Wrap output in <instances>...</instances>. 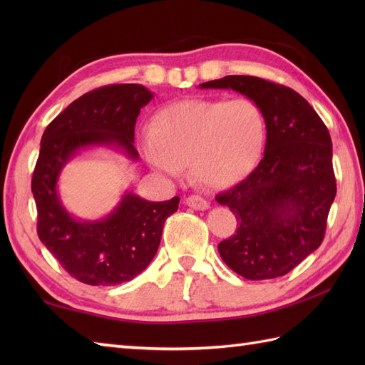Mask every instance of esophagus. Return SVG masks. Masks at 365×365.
I'll return each instance as SVG.
<instances>
[{
  "label": "esophagus",
  "instance_id": "obj_1",
  "mask_svg": "<svg viewBox=\"0 0 365 365\" xmlns=\"http://www.w3.org/2000/svg\"><path fill=\"white\" fill-rule=\"evenodd\" d=\"M185 204L191 208H195V210H207V208L210 207L207 200L200 196H188L185 199Z\"/></svg>",
  "mask_w": 365,
  "mask_h": 365
}]
</instances>
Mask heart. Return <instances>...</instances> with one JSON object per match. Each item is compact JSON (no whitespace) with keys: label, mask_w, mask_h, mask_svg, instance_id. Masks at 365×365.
<instances>
[{"label":"heart","mask_w":365,"mask_h":365,"mask_svg":"<svg viewBox=\"0 0 365 365\" xmlns=\"http://www.w3.org/2000/svg\"><path fill=\"white\" fill-rule=\"evenodd\" d=\"M267 138L265 118L250 98H190L170 103L141 131V149L158 173L180 177L190 165L197 182L224 190L257 166Z\"/></svg>","instance_id":"obj_1"}]
</instances>
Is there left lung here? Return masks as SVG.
I'll list each match as a JSON object with an SVG mask.
<instances>
[{"label":"left lung","instance_id":"1","mask_svg":"<svg viewBox=\"0 0 365 365\" xmlns=\"http://www.w3.org/2000/svg\"><path fill=\"white\" fill-rule=\"evenodd\" d=\"M199 88L240 92L260 108L267 125L259 166L216 196L240 222L218 245L221 259L251 281L284 276L323 242L337 191L329 131L307 100L282 84L229 75Z\"/></svg>","mask_w":365,"mask_h":365}]
</instances>
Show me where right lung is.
<instances>
[{
	"label": "right lung",
	"mask_w": 365,
	"mask_h": 365,
	"mask_svg": "<svg viewBox=\"0 0 365 365\" xmlns=\"http://www.w3.org/2000/svg\"><path fill=\"white\" fill-rule=\"evenodd\" d=\"M153 98L141 84H110L76 98L42 135L31 190L37 207V234L68 274L89 285L131 281L158 251L163 226L177 212V196L150 202L125 192L103 220L84 221L61 202L63 168L88 147H111L136 161L135 125L141 108Z\"/></svg>",
	"instance_id": "right-lung-1"
}]
</instances>
